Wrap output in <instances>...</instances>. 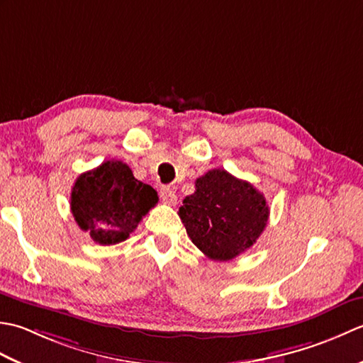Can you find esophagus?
I'll use <instances>...</instances> for the list:
<instances>
[{"label":"esophagus","mask_w":363,"mask_h":363,"mask_svg":"<svg viewBox=\"0 0 363 363\" xmlns=\"http://www.w3.org/2000/svg\"><path fill=\"white\" fill-rule=\"evenodd\" d=\"M160 198H162V201H164V204H168V206H174L177 201V196L174 195V191L169 187L160 189Z\"/></svg>","instance_id":"1"}]
</instances>
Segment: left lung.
<instances>
[{
	"label": "left lung",
	"instance_id": "obj_1",
	"mask_svg": "<svg viewBox=\"0 0 363 363\" xmlns=\"http://www.w3.org/2000/svg\"><path fill=\"white\" fill-rule=\"evenodd\" d=\"M269 215L265 196L226 169H211L195 181L179 217L190 240L212 260H230L256 243Z\"/></svg>",
	"mask_w": 363,
	"mask_h": 363
}]
</instances>
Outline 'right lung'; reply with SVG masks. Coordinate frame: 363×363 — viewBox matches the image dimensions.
<instances>
[{
	"label": "right lung",
	"mask_w": 363,
	"mask_h": 363,
	"mask_svg": "<svg viewBox=\"0 0 363 363\" xmlns=\"http://www.w3.org/2000/svg\"><path fill=\"white\" fill-rule=\"evenodd\" d=\"M157 191L134 177L121 160H106L82 173L72 189V213L99 245L125 242L151 207Z\"/></svg>",
	"instance_id": "obj_1"
}]
</instances>
